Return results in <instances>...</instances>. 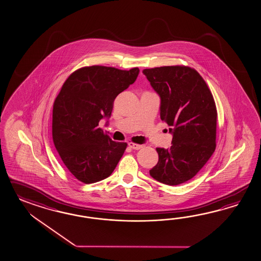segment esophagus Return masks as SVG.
<instances>
[{
    "label": "esophagus",
    "instance_id": "obj_1",
    "mask_svg": "<svg viewBox=\"0 0 261 261\" xmlns=\"http://www.w3.org/2000/svg\"><path fill=\"white\" fill-rule=\"evenodd\" d=\"M129 147L130 148H132V149H134V150H140V149H141L142 147H143V145H140V144H136V143H132V142H130L129 144Z\"/></svg>",
    "mask_w": 261,
    "mask_h": 261
}]
</instances>
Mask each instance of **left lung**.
<instances>
[{"mask_svg": "<svg viewBox=\"0 0 261 261\" xmlns=\"http://www.w3.org/2000/svg\"><path fill=\"white\" fill-rule=\"evenodd\" d=\"M143 73L160 98V118L169 125L172 146L156 148L159 162L150 175L176 186L195 176L216 148L217 110L207 85L185 66L146 69Z\"/></svg>", "mask_w": 261, "mask_h": 261, "instance_id": "1", "label": "left lung"}]
</instances>
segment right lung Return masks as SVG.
I'll use <instances>...</instances> for the list:
<instances>
[{
  "label": "right lung",
  "mask_w": 261,
  "mask_h": 261,
  "mask_svg": "<svg viewBox=\"0 0 261 261\" xmlns=\"http://www.w3.org/2000/svg\"><path fill=\"white\" fill-rule=\"evenodd\" d=\"M139 68L121 70L85 67L64 83L53 109V140L64 164L79 181L90 184L108 178L127 146L99 128L111 116L115 98L136 81Z\"/></svg>",
  "instance_id": "right-lung-1"
}]
</instances>
